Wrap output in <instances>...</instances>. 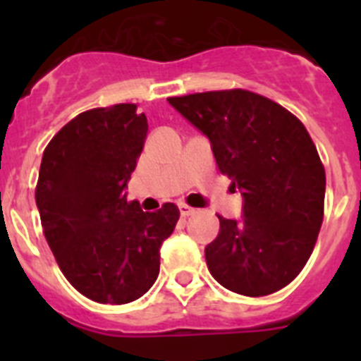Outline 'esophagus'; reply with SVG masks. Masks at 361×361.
<instances>
[{
  "label": "esophagus",
  "mask_w": 361,
  "mask_h": 361,
  "mask_svg": "<svg viewBox=\"0 0 361 361\" xmlns=\"http://www.w3.org/2000/svg\"><path fill=\"white\" fill-rule=\"evenodd\" d=\"M178 212H180V216H190V215H193V213H195V209L190 208L188 204L180 202V204H178Z\"/></svg>",
  "instance_id": "1"
}]
</instances>
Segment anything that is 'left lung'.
<instances>
[{
  "instance_id": "left-lung-1",
  "label": "left lung",
  "mask_w": 361,
  "mask_h": 361,
  "mask_svg": "<svg viewBox=\"0 0 361 361\" xmlns=\"http://www.w3.org/2000/svg\"><path fill=\"white\" fill-rule=\"evenodd\" d=\"M208 137L216 166L242 193L240 219L219 215L206 264L226 289L266 296L286 288L309 260L324 220L325 170L304 124L247 90L170 97Z\"/></svg>"
}]
</instances>
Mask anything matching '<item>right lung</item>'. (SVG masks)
I'll return each instance as SVG.
<instances>
[{"instance_id":"right-lung-1","label":"right lung","mask_w":361,"mask_h":361,"mask_svg":"<svg viewBox=\"0 0 361 361\" xmlns=\"http://www.w3.org/2000/svg\"><path fill=\"white\" fill-rule=\"evenodd\" d=\"M148 119L135 104L82 111L43 153L36 204L50 250L73 288L99 304L141 298L159 276L175 204L142 212L126 200Z\"/></svg>"}]
</instances>
